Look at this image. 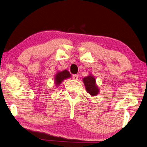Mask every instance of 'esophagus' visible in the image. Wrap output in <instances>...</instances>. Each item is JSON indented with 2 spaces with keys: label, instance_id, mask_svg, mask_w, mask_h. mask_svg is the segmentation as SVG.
<instances>
[{
  "label": "esophagus",
  "instance_id": "obj_1",
  "mask_svg": "<svg viewBox=\"0 0 147 147\" xmlns=\"http://www.w3.org/2000/svg\"><path fill=\"white\" fill-rule=\"evenodd\" d=\"M73 79L74 80H78V74H73Z\"/></svg>",
  "mask_w": 147,
  "mask_h": 147
}]
</instances>
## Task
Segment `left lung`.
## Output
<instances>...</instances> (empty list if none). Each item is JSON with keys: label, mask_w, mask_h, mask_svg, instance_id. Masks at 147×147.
<instances>
[{"label": "left lung", "mask_w": 147, "mask_h": 147, "mask_svg": "<svg viewBox=\"0 0 147 147\" xmlns=\"http://www.w3.org/2000/svg\"><path fill=\"white\" fill-rule=\"evenodd\" d=\"M86 92L92 96H96L99 94V89L96 84V80L92 74H89L83 79Z\"/></svg>", "instance_id": "1"}]
</instances>
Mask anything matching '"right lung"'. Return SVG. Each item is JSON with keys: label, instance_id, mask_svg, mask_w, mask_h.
Instances as JSON below:
<instances>
[{"label": "right lung", "instance_id": "1", "mask_svg": "<svg viewBox=\"0 0 147 147\" xmlns=\"http://www.w3.org/2000/svg\"><path fill=\"white\" fill-rule=\"evenodd\" d=\"M71 77V74L67 70H63L62 71L57 72V73L55 74L54 78V83L56 87L61 84V82L65 79H67Z\"/></svg>", "mask_w": 147, "mask_h": 147}]
</instances>
